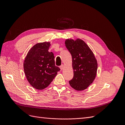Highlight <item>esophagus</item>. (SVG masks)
I'll use <instances>...</instances> for the list:
<instances>
[{"label":"esophagus","instance_id":"esophagus-1","mask_svg":"<svg viewBox=\"0 0 125 125\" xmlns=\"http://www.w3.org/2000/svg\"><path fill=\"white\" fill-rule=\"evenodd\" d=\"M64 67V65H63V64L61 65V66H60V68L61 69V70H62V69H63Z\"/></svg>","mask_w":125,"mask_h":125}]
</instances>
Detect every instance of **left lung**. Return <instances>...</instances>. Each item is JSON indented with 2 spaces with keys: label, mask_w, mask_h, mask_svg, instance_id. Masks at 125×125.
<instances>
[{
  "label": "left lung",
  "mask_w": 125,
  "mask_h": 125,
  "mask_svg": "<svg viewBox=\"0 0 125 125\" xmlns=\"http://www.w3.org/2000/svg\"><path fill=\"white\" fill-rule=\"evenodd\" d=\"M65 43L73 59V77L69 81V84L76 90H83L93 83L96 77L98 68L96 59L82 39H67Z\"/></svg>",
  "instance_id": "1"
}]
</instances>
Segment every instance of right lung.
<instances>
[{
  "mask_svg": "<svg viewBox=\"0 0 125 125\" xmlns=\"http://www.w3.org/2000/svg\"><path fill=\"white\" fill-rule=\"evenodd\" d=\"M50 43L34 45L28 52L24 62V69L31 86L37 90L47 88L60 69L55 64L54 55L48 51Z\"/></svg>",
  "mask_w": 125,
  "mask_h": 125,
  "instance_id": "right-lung-1",
  "label": "right lung"
}]
</instances>
